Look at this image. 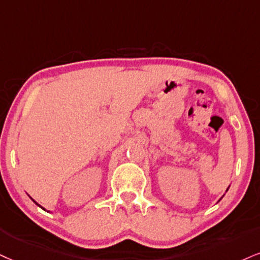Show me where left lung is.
Returning a JSON list of instances; mask_svg holds the SVG:
<instances>
[{
    "mask_svg": "<svg viewBox=\"0 0 260 260\" xmlns=\"http://www.w3.org/2000/svg\"><path fill=\"white\" fill-rule=\"evenodd\" d=\"M228 189H229V188H228ZM228 189H226V191H228Z\"/></svg>",
    "mask_w": 260,
    "mask_h": 260,
    "instance_id": "obj_1",
    "label": "left lung"
}]
</instances>
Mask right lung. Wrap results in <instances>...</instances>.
I'll return each mask as SVG.
<instances>
[{
  "instance_id": "add662e5",
  "label": "right lung",
  "mask_w": 260,
  "mask_h": 260,
  "mask_svg": "<svg viewBox=\"0 0 260 260\" xmlns=\"http://www.w3.org/2000/svg\"><path fill=\"white\" fill-rule=\"evenodd\" d=\"M31 200H32V201H34V203H35V204H36V205H37V206H40L41 208H43V207H42V206H41V205H38V204L36 203V201H35V200H34V199H32V198H31ZM43 210H44V208H43Z\"/></svg>"
}]
</instances>
